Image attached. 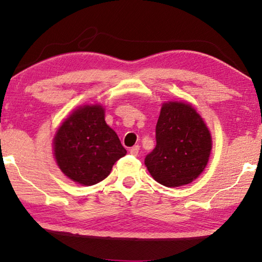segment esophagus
<instances>
[{"label": "esophagus", "instance_id": "1", "mask_svg": "<svg viewBox=\"0 0 262 262\" xmlns=\"http://www.w3.org/2000/svg\"><path fill=\"white\" fill-rule=\"evenodd\" d=\"M138 152H140V146L138 145H135L130 148V155H133V156L136 157L138 155Z\"/></svg>", "mask_w": 262, "mask_h": 262}]
</instances>
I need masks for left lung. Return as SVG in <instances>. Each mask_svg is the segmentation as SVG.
<instances>
[{"instance_id": "1", "label": "left lung", "mask_w": 262, "mask_h": 262, "mask_svg": "<svg viewBox=\"0 0 262 262\" xmlns=\"http://www.w3.org/2000/svg\"><path fill=\"white\" fill-rule=\"evenodd\" d=\"M157 145L145 158L156 181L167 187L192 183L201 175L212 148L211 134L194 107L185 102H165L156 127Z\"/></svg>"}]
</instances>
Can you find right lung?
Returning a JSON list of instances; mask_svg holds the SVG:
<instances>
[{"mask_svg": "<svg viewBox=\"0 0 262 262\" xmlns=\"http://www.w3.org/2000/svg\"><path fill=\"white\" fill-rule=\"evenodd\" d=\"M55 161L67 177L91 186L109 176L112 166L127 151L106 125L100 104H85L71 114L53 138Z\"/></svg>", "mask_w": 262, "mask_h": 262, "instance_id": "1", "label": "right lung"}]
</instances>
